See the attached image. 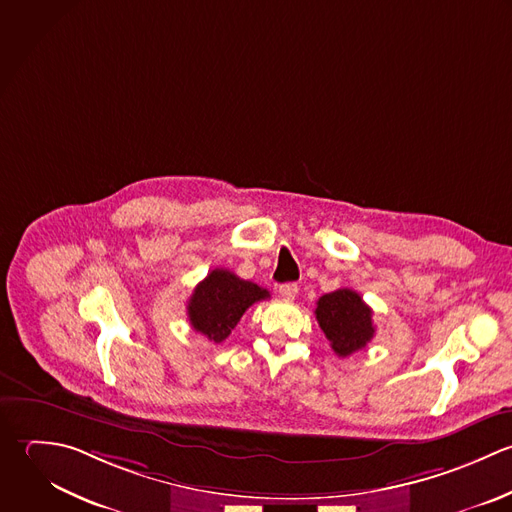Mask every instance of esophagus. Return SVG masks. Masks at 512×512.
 I'll return each instance as SVG.
<instances>
[{
	"mask_svg": "<svg viewBox=\"0 0 512 512\" xmlns=\"http://www.w3.org/2000/svg\"><path fill=\"white\" fill-rule=\"evenodd\" d=\"M299 293V287L295 283H283L279 285V295L285 299V301H293Z\"/></svg>",
	"mask_w": 512,
	"mask_h": 512,
	"instance_id": "obj_1",
	"label": "esophagus"
}]
</instances>
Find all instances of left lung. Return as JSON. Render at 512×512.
Here are the masks:
<instances>
[{"instance_id": "obj_1", "label": "left lung", "mask_w": 512, "mask_h": 512, "mask_svg": "<svg viewBox=\"0 0 512 512\" xmlns=\"http://www.w3.org/2000/svg\"><path fill=\"white\" fill-rule=\"evenodd\" d=\"M315 317L331 349L349 357L363 349L375 335L373 311L353 289H337L317 301Z\"/></svg>"}]
</instances>
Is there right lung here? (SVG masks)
Segmentation results:
<instances>
[{"label": "right lung", "instance_id": "right-lung-1", "mask_svg": "<svg viewBox=\"0 0 512 512\" xmlns=\"http://www.w3.org/2000/svg\"><path fill=\"white\" fill-rule=\"evenodd\" d=\"M263 299H269L267 289L239 279L227 269H213L187 303L189 323L209 341L221 343L237 327L243 313Z\"/></svg>", "mask_w": 512, "mask_h": 512}]
</instances>
